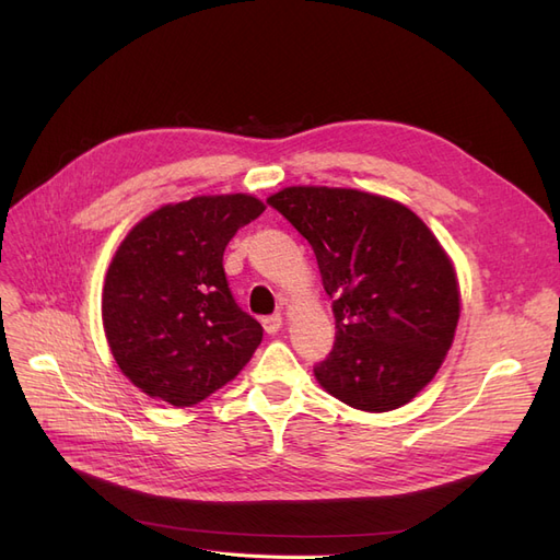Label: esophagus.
Masks as SVG:
<instances>
[{
	"instance_id": "esophagus-1",
	"label": "esophagus",
	"mask_w": 560,
	"mask_h": 560,
	"mask_svg": "<svg viewBox=\"0 0 560 560\" xmlns=\"http://www.w3.org/2000/svg\"><path fill=\"white\" fill-rule=\"evenodd\" d=\"M261 325H264L266 334H276V331H280V327H282V315H280V313H278V315H268V317L261 319Z\"/></svg>"
}]
</instances>
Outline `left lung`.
Here are the masks:
<instances>
[{
  "instance_id": "left-lung-1",
  "label": "left lung",
  "mask_w": 560,
  "mask_h": 560,
  "mask_svg": "<svg viewBox=\"0 0 560 560\" xmlns=\"http://www.w3.org/2000/svg\"><path fill=\"white\" fill-rule=\"evenodd\" d=\"M317 257L336 341L315 378L352 409L393 411L442 366L460 317L451 259L420 219L383 196L290 186L268 198Z\"/></svg>"
}]
</instances>
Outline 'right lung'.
I'll use <instances>...</instances> for the list:
<instances>
[{
	"instance_id": "1",
	"label": "right lung",
	"mask_w": 560,
	"mask_h": 560,
	"mask_svg": "<svg viewBox=\"0 0 560 560\" xmlns=\"http://www.w3.org/2000/svg\"><path fill=\"white\" fill-rule=\"evenodd\" d=\"M254 196L163 206L116 249L103 292L118 369L149 397L194 406L241 374L264 329L235 303L224 249L264 212Z\"/></svg>"
}]
</instances>
